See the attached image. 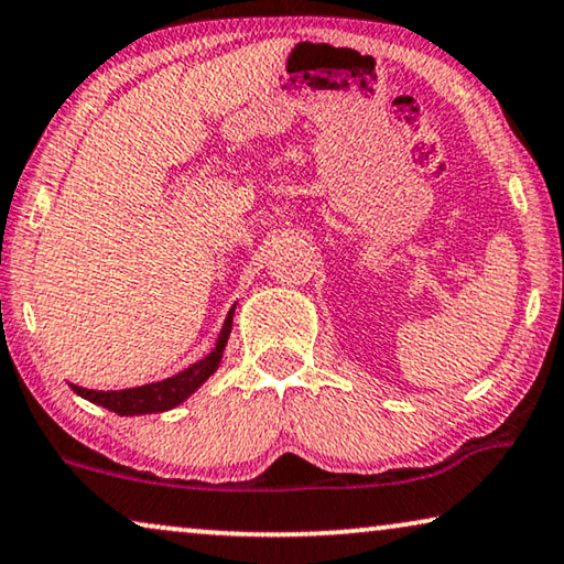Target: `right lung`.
Listing matches in <instances>:
<instances>
[{
  "instance_id": "obj_1",
  "label": "right lung",
  "mask_w": 564,
  "mask_h": 564,
  "mask_svg": "<svg viewBox=\"0 0 564 564\" xmlns=\"http://www.w3.org/2000/svg\"><path fill=\"white\" fill-rule=\"evenodd\" d=\"M234 310L236 305L228 310L224 328L218 333L216 346L210 348V354L200 361H195L183 369L175 377L162 379V381H152L144 383V387H132V389H119V391H96V389H86V387H76L70 383V389L76 391L78 397L88 399V402L104 406V410L117 412L121 417H134V414H154V412H167L173 406L183 404L193 391H198L203 383H206L210 377H214L218 364L224 358V348L228 343V336H231V323H234Z\"/></svg>"
}]
</instances>
